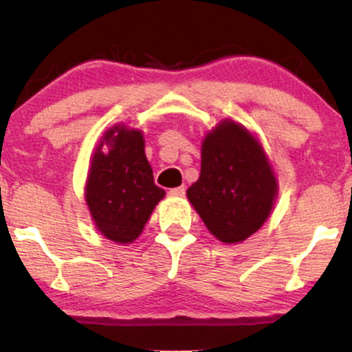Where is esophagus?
Wrapping results in <instances>:
<instances>
[{"label":"esophagus","mask_w":352,"mask_h":352,"mask_svg":"<svg viewBox=\"0 0 352 352\" xmlns=\"http://www.w3.org/2000/svg\"><path fill=\"white\" fill-rule=\"evenodd\" d=\"M185 190H187V188H185L184 185H182V187L170 188V190H168V193H170L172 197H184L185 195Z\"/></svg>","instance_id":"34e87169"}]
</instances>
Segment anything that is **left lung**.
I'll return each mask as SVG.
<instances>
[{
  "label": "left lung",
  "instance_id": "8db88e82",
  "mask_svg": "<svg viewBox=\"0 0 352 352\" xmlns=\"http://www.w3.org/2000/svg\"><path fill=\"white\" fill-rule=\"evenodd\" d=\"M278 185L261 144L241 124L223 120L201 144L200 177L187 190L208 232L240 243L272 213Z\"/></svg>",
  "mask_w": 352,
  "mask_h": 352
}]
</instances>
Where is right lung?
<instances>
[{"mask_svg":"<svg viewBox=\"0 0 352 352\" xmlns=\"http://www.w3.org/2000/svg\"><path fill=\"white\" fill-rule=\"evenodd\" d=\"M164 195L153 184L142 132L120 124L109 129L92 155L86 182V204L99 232L116 243H131Z\"/></svg>","mask_w":352,"mask_h":352,"instance_id":"add662e5","label":"right lung"}]
</instances>
